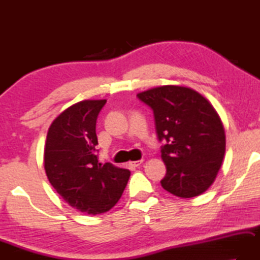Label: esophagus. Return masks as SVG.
<instances>
[{"label":"esophagus","instance_id":"obj_1","mask_svg":"<svg viewBox=\"0 0 260 260\" xmlns=\"http://www.w3.org/2000/svg\"><path fill=\"white\" fill-rule=\"evenodd\" d=\"M142 162H143V160H142V159H141V160H138V161H131V162H129V166H131V167H133V168H136V167H139L140 165L142 164Z\"/></svg>","mask_w":260,"mask_h":260}]
</instances>
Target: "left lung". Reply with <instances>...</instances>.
Wrapping results in <instances>:
<instances>
[{"label": "left lung", "mask_w": 260, "mask_h": 260, "mask_svg": "<svg viewBox=\"0 0 260 260\" xmlns=\"http://www.w3.org/2000/svg\"><path fill=\"white\" fill-rule=\"evenodd\" d=\"M153 111L167 173L160 183L179 198L200 196L214 183L225 154V131L209 101L194 89L166 85L139 93Z\"/></svg>", "instance_id": "8db88e82"}]
</instances>
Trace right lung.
<instances>
[{"mask_svg": "<svg viewBox=\"0 0 260 260\" xmlns=\"http://www.w3.org/2000/svg\"><path fill=\"white\" fill-rule=\"evenodd\" d=\"M107 100H85L69 107L52 122L44 149L51 185L78 211L98 215L110 210L131 176L98 159L96 119Z\"/></svg>", "mask_w": 260, "mask_h": 260, "instance_id": "add662e5", "label": "right lung"}]
</instances>
